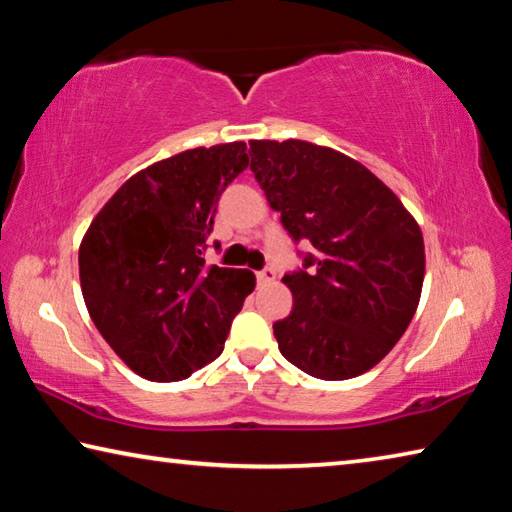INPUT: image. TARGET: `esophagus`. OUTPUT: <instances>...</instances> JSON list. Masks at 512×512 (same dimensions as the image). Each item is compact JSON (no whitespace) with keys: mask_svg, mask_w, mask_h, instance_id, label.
Instances as JSON below:
<instances>
[{"mask_svg":"<svg viewBox=\"0 0 512 512\" xmlns=\"http://www.w3.org/2000/svg\"><path fill=\"white\" fill-rule=\"evenodd\" d=\"M275 277H277V273L273 271V268H264V271L257 273V282L259 284H271V282H275Z\"/></svg>","mask_w":512,"mask_h":512,"instance_id":"34e87169","label":"esophagus"}]
</instances>
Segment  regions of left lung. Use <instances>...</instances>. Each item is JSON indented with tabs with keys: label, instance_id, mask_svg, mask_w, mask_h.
<instances>
[{
	"label": "left lung",
	"instance_id": "obj_1",
	"mask_svg": "<svg viewBox=\"0 0 512 512\" xmlns=\"http://www.w3.org/2000/svg\"><path fill=\"white\" fill-rule=\"evenodd\" d=\"M248 153L289 235L316 248L300 271L282 277L293 293L291 314L273 325L282 357L318 379L363 375L393 350L418 309V221L375 173L329 146L253 140Z\"/></svg>",
	"mask_w": 512,
	"mask_h": 512
}]
</instances>
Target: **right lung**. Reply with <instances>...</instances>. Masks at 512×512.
<instances>
[{"label":"right lung","mask_w":512,"mask_h":512,"mask_svg":"<svg viewBox=\"0 0 512 512\" xmlns=\"http://www.w3.org/2000/svg\"><path fill=\"white\" fill-rule=\"evenodd\" d=\"M246 167L244 142L171 155L128 178L85 232V307L117 357L144 379H187L219 357L255 289L248 268L203 259L219 196Z\"/></svg>","instance_id":"add662e5"}]
</instances>
